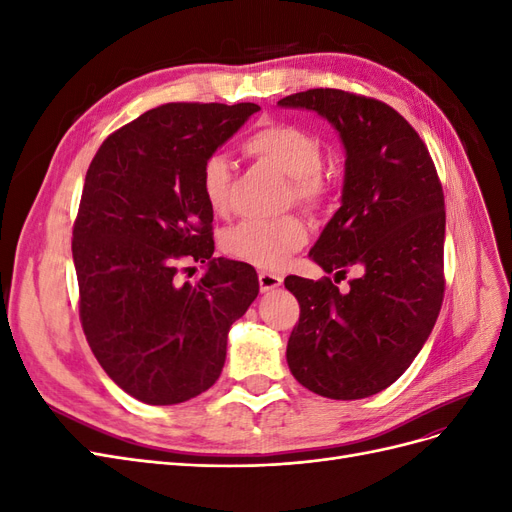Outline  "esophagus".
Returning a JSON list of instances; mask_svg holds the SVG:
<instances>
[{"label": "esophagus", "mask_w": 512, "mask_h": 512, "mask_svg": "<svg viewBox=\"0 0 512 512\" xmlns=\"http://www.w3.org/2000/svg\"><path fill=\"white\" fill-rule=\"evenodd\" d=\"M282 280H284V275H280V273H273V271H260L258 273V282H260L262 292H269V290L277 288L282 284Z\"/></svg>", "instance_id": "esophagus-1"}]
</instances>
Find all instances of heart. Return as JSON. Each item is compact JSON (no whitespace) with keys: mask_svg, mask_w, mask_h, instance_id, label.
I'll return each instance as SVG.
<instances>
[{"mask_svg":"<svg viewBox=\"0 0 512 512\" xmlns=\"http://www.w3.org/2000/svg\"><path fill=\"white\" fill-rule=\"evenodd\" d=\"M245 151L271 164L290 179L292 196L305 207H318L329 194L322 175V145L299 126L271 121L254 130L243 143ZM200 188L213 213L226 215L232 196V162L215 151L200 168ZM307 241V226L299 215L288 213L273 220H245L224 232L222 247L232 258L260 269H273Z\"/></svg>","mask_w":512,"mask_h":512,"instance_id":"b5f03b06","label":"heart"}]
</instances>
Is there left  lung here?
<instances>
[{
  "instance_id": "obj_1",
  "label": "left lung",
  "mask_w": 512,
  "mask_h": 512,
  "mask_svg": "<svg viewBox=\"0 0 512 512\" xmlns=\"http://www.w3.org/2000/svg\"><path fill=\"white\" fill-rule=\"evenodd\" d=\"M327 119L346 149L342 207L309 252L316 265L359 271L350 288L288 275L301 316L286 359L305 389L363 399L391 386L421 352L444 299V194L421 136L395 108L342 89L277 102Z\"/></svg>"
}]
</instances>
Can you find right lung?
Returning <instances> with one entry per match:
<instances>
[{"label": "right lung", "mask_w": 512, "mask_h": 512, "mask_svg": "<svg viewBox=\"0 0 512 512\" xmlns=\"http://www.w3.org/2000/svg\"><path fill=\"white\" fill-rule=\"evenodd\" d=\"M258 104L170 102L113 132L87 168L72 230L79 314L119 389L149 406L188 401L220 378L230 324L258 297L256 271L213 258L200 168ZM183 259L206 273L181 283Z\"/></svg>", "instance_id": "add662e5"}]
</instances>
